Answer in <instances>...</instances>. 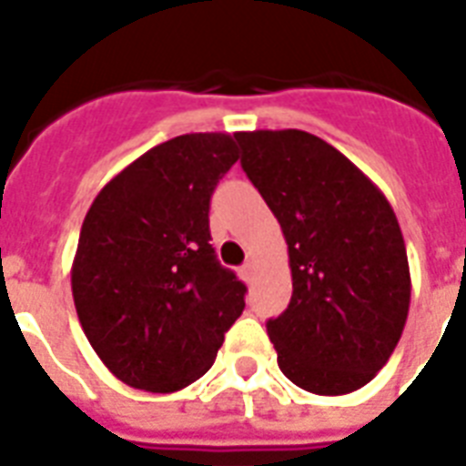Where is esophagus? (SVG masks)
Here are the masks:
<instances>
[{
	"label": "esophagus",
	"mask_w": 466,
	"mask_h": 466,
	"mask_svg": "<svg viewBox=\"0 0 466 466\" xmlns=\"http://www.w3.org/2000/svg\"><path fill=\"white\" fill-rule=\"evenodd\" d=\"M254 263H244V266H241V278H244L247 283H251V280H254Z\"/></svg>",
	"instance_id": "obj_1"
}]
</instances>
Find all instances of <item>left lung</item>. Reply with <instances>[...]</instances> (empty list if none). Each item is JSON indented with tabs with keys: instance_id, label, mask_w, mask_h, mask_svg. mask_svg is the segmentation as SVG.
<instances>
[{
	"instance_id": "left-lung-1",
	"label": "left lung",
	"mask_w": 466,
	"mask_h": 466,
	"mask_svg": "<svg viewBox=\"0 0 466 466\" xmlns=\"http://www.w3.org/2000/svg\"><path fill=\"white\" fill-rule=\"evenodd\" d=\"M241 168L280 222L292 298L268 336L283 375L339 397L394 353L411 302L409 258L384 193L336 147L305 130L234 133Z\"/></svg>"
}]
</instances>
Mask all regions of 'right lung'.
Here are the masks:
<instances>
[{"label": "right lung", "mask_w": 466, "mask_h": 466, "mask_svg": "<svg viewBox=\"0 0 466 466\" xmlns=\"http://www.w3.org/2000/svg\"><path fill=\"white\" fill-rule=\"evenodd\" d=\"M239 159L227 133H190L135 159L84 218L72 295L120 382L168 394L203 377L244 311L247 285L210 244V198Z\"/></svg>", "instance_id": "1"}]
</instances>
